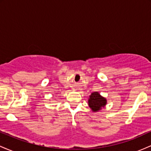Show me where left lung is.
Wrapping results in <instances>:
<instances>
[{
  "label": "left lung",
  "mask_w": 151,
  "mask_h": 151,
  "mask_svg": "<svg viewBox=\"0 0 151 151\" xmlns=\"http://www.w3.org/2000/svg\"><path fill=\"white\" fill-rule=\"evenodd\" d=\"M106 104V99L102 97L98 92H93L89 99V106L93 111H98Z\"/></svg>",
  "instance_id": "obj_1"
}]
</instances>
